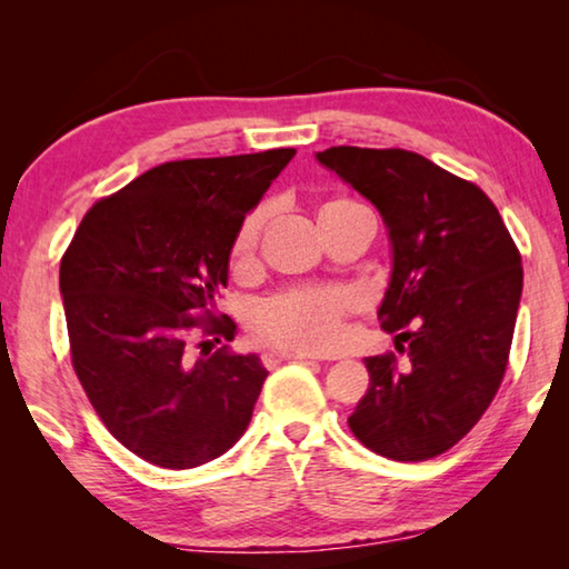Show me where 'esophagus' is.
<instances>
[{"label": "esophagus", "instance_id": "obj_1", "mask_svg": "<svg viewBox=\"0 0 569 569\" xmlns=\"http://www.w3.org/2000/svg\"><path fill=\"white\" fill-rule=\"evenodd\" d=\"M296 359H313L311 353H301V351H266L263 356H261V361H263V366H268V369H271V366H276V363H283V361H296Z\"/></svg>", "mask_w": 569, "mask_h": 569}]
</instances>
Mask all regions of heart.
Here are the masks:
<instances>
[{"label": "heart", "mask_w": 569, "mask_h": 569, "mask_svg": "<svg viewBox=\"0 0 569 569\" xmlns=\"http://www.w3.org/2000/svg\"><path fill=\"white\" fill-rule=\"evenodd\" d=\"M351 203V200H333ZM266 226V208H256L238 226L230 246V266L246 276L258 263V243ZM359 306V296L341 286L288 288L258 303L250 313V333L258 343L281 351L326 353L339 349L346 333V319Z\"/></svg>", "instance_id": "obj_1"}]
</instances>
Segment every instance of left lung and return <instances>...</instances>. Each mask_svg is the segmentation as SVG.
Wrapping results in <instances>:
<instances>
[{
    "instance_id": "1",
    "label": "left lung",
    "mask_w": 569,
    "mask_h": 569,
    "mask_svg": "<svg viewBox=\"0 0 569 569\" xmlns=\"http://www.w3.org/2000/svg\"><path fill=\"white\" fill-rule=\"evenodd\" d=\"M316 158L379 208L393 246L379 319L407 363L363 359L369 391L349 427L381 457L445 455L505 379L522 256L487 192L419 152L339 146Z\"/></svg>"
}]
</instances>
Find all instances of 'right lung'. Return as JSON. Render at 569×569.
Returning a JSON list of instances; mask_svg holds the SVG:
<instances>
[{
    "instance_id": "right-lung-1",
    "label": "right lung",
    "mask_w": 569,
    "mask_h": 569,
    "mask_svg": "<svg viewBox=\"0 0 569 569\" xmlns=\"http://www.w3.org/2000/svg\"><path fill=\"white\" fill-rule=\"evenodd\" d=\"M293 156L162 162L100 198L64 250L74 373L110 435L150 465H206L253 417L268 371L230 351L236 323L213 306L238 226ZM213 342L224 346L210 355Z\"/></svg>"
}]
</instances>
